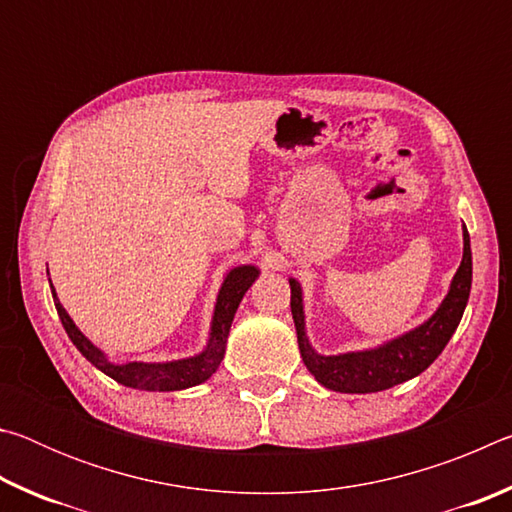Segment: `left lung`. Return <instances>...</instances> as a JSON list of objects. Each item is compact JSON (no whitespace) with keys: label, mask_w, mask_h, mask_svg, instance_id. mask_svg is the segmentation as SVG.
<instances>
[{"label":"left lung","mask_w":512,"mask_h":512,"mask_svg":"<svg viewBox=\"0 0 512 512\" xmlns=\"http://www.w3.org/2000/svg\"><path fill=\"white\" fill-rule=\"evenodd\" d=\"M291 284V314L296 323L300 357L307 370L316 377L320 386L336 393H377L404 384L420 372L427 370L445 345L452 339L472 289V248L470 235L463 225V259L456 275L449 284L447 296L438 309L413 327L411 332L377 345L370 350L343 352V354H318L309 343L305 325V305H302V287L298 280L289 277Z\"/></svg>","instance_id":"left-lung-1"}]
</instances>
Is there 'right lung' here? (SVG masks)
<instances>
[{
	"mask_svg": "<svg viewBox=\"0 0 512 512\" xmlns=\"http://www.w3.org/2000/svg\"><path fill=\"white\" fill-rule=\"evenodd\" d=\"M257 277H259V268L253 264H241V266L230 268L223 277L219 296H216L214 316L210 325V339H207L205 348L198 354H194V357H185L176 361H158V363L110 361L106 357V352L99 350L97 345H94L88 336L76 327L74 320L69 318L65 307L60 305L51 280H49V287H51V296H54V305L60 316V323H63L67 336L76 345V350H79L94 368H99L103 375L112 377L128 388L167 393V391H185V388L203 384V381H207L214 375L225 354V343H228L230 325H232V318L237 314L239 302L246 296L250 284H253Z\"/></svg>",
	"mask_w": 512,
	"mask_h": 512,
	"instance_id": "1",
	"label": "right lung"
}]
</instances>
